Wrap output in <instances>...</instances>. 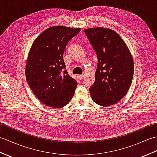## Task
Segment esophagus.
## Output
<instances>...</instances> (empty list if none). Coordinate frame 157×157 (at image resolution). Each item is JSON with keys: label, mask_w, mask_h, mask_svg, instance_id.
Instances as JSON below:
<instances>
[{"label": "esophagus", "mask_w": 157, "mask_h": 157, "mask_svg": "<svg viewBox=\"0 0 157 157\" xmlns=\"http://www.w3.org/2000/svg\"><path fill=\"white\" fill-rule=\"evenodd\" d=\"M78 77H79V79H81V80L82 79H83V78H84V75H78Z\"/></svg>", "instance_id": "esophagus-1"}]
</instances>
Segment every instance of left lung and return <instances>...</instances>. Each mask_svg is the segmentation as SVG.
Wrapping results in <instances>:
<instances>
[{"mask_svg": "<svg viewBox=\"0 0 157 157\" xmlns=\"http://www.w3.org/2000/svg\"><path fill=\"white\" fill-rule=\"evenodd\" d=\"M98 59L95 81L90 92L96 104L109 106L123 98L131 86L134 61L125 42L109 28L84 29Z\"/></svg>", "mask_w": 157, "mask_h": 157, "instance_id": "obj_1", "label": "left lung"}]
</instances>
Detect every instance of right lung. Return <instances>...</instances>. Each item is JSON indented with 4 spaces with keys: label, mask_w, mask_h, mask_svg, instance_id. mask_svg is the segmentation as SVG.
<instances>
[{
    "label": "right lung",
    "mask_w": 157,
    "mask_h": 157,
    "mask_svg": "<svg viewBox=\"0 0 157 157\" xmlns=\"http://www.w3.org/2000/svg\"><path fill=\"white\" fill-rule=\"evenodd\" d=\"M80 28L53 26L33 42L25 66L29 87L43 104L60 109L71 101L78 83L65 70L63 53Z\"/></svg>",
    "instance_id": "right-lung-1"
}]
</instances>
